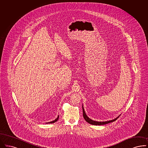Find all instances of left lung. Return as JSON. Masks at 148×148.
Segmentation results:
<instances>
[{"label":"left lung","instance_id":"left-lung-1","mask_svg":"<svg viewBox=\"0 0 148 148\" xmlns=\"http://www.w3.org/2000/svg\"><path fill=\"white\" fill-rule=\"evenodd\" d=\"M82 109H83V117H84V120H86V122H87L88 123H89V124H91V125H103L112 122L116 120L120 116V115L119 116L117 117H116V119H114V120H112L108 121H105V122L104 121H103V122H98V121L92 120L88 117L87 115H86V112H85V111H84L83 106H82Z\"/></svg>","mask_w":148,"mask_h":148}]
</instances>
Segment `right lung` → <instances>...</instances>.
I'll return each mask as SVG.
<instances>
[{
  "instance_id": "obj_1",
  "label": "right lung",
  "mask_w": 148,
  "mask_h": 148,
  "mask_svg": "<svg viewBox=\"0 0 148 148\" xmlns=\"http://www.w3.org/2000/svg\"><path fill=\"white\" fill-rule=\"evenodd\" d=\"M59 117V116H58V117L55 119V120L53 121H51V122H48V123H54V122H56L58 120Z\"/></svg>"
}]
</instances>
